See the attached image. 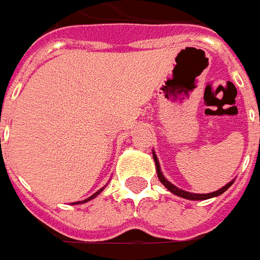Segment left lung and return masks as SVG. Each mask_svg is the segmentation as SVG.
I'll return each instance as SVG.
<instances>
[{"instance_id": "8db88e82", "label": "left lung", "mask_w": 260, "mask_h": 260, "mask_svg": "<svg viewBox=\"0 0 260 260\" xmlns=\"http://www.w3.org/2000/svg\"><path fill=\"white\" fill-rule=\"evenodd\" d=\"M259 121H260V118H259ZM153 158H154V163H156V169H157V177H158V180H160V182H161V184H163V185L166 186V188H167L170 192H173L174 195L181 196V198H184V199H189V201H205V199H210V198H214V196L221 195V193L227 191L230 186L233 185V182H234V181H231V182H229L227 185H224L221 189H218V191H216V192H210V193H192V192L182 191V189H180V188H177L175 185H173L170 181L166 180V177H164L163 173H161V169H160L158 158L154 152H153Z\"/></svg>"}]
</instances>
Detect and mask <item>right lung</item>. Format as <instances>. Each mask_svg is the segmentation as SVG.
Instances as JSON below:
<instances>
[{
  "instance_id": "1",
  "label": "right lung",
  "mask_w": 260,
  "mask_h": 260,
  "mask_svg": "<svg viewBox=\"0 0 260 260\" xmlns=\"http://www.w3.org/2000/svg\"><path fill=\"white\" fill-rule=\"evenodd\" d=\"M103 189H104V186H103V188H102V189H100V191H97L96 193H93V195H91L90 198H87V199H85V201H82V202H76V203H74V205H79V203H85V202H87V201H91V199H93V198H96V196L99 195V193H100V192H102Z\"/></svg>"
}]
</instances>
